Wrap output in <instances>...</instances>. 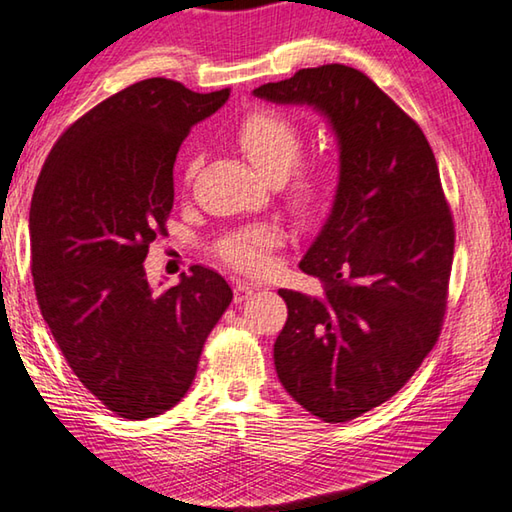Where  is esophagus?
Masks as SVG:
<instances>
[{
  "label": "esophagus",
  "mask_w": 512,
  "mask_h": 512,
  "mask_svg": "<svg viewBox=\"0 0 512 512\" xmlns=\"http://www.w3.org/2000/svg\"><path fill=\"white\" fill-rule=\"evenodd\" d=\"M256 290L254 283H247V281H238L236 288H233V297H236V301H245L251 292Z\"/></svg>",
  "instance_id": "obj_1"
}]
</instances>
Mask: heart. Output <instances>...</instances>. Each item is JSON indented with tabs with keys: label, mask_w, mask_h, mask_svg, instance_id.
<instances>
[{
	"label": "heart",
	"mask_w": 512,
	"mask_h": 512,
	"mask_svg": "<svg viewBox=\"0 0 512 512\" xmlns=\"http://www.w3.org/2000/svg\"><path fill=\"white\" fill-rule=\"evenodd\" d=\"M233 142L249 158V163L270 181L286 179L287 172L299 161L304 149V133L288 115L261 108L249 113L233 129ZM199 156L188 154L183 163V183H190L197 174ZM292 170V169H291ZM293 171V170H292ZM333 190V172L320 161L299 165L288 178V199L301 215L317 213L329 201ZM281 233L272 224H258L226 236L217 251L226 263L249 274L270 270V251L279 245Z\"/></svg>",
	"instance_id": "obj_1"
}]
</instances>
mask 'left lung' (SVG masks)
I'll return each instance as SVG.
<instances>
[{"instance_id":"left-lung-1","label":"left lung","mask_w":512,"mask_h":512,"mask_svg":"<svg viewBox=\"0 0 512 512\" xmlns=\"http://www.w3.org/2000/svg\"><path fill=\"white\" fill-rule=\"evenodd\" d=\"M311 106L338 142V186L299 270L322 295L279 290L288 320L274 367L324 422H349L404 388L440 335L454 222L429 140L354 67H306L254 90Z\"/></svg>"}]
</instances>
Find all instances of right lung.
I'll list each match as a JSON object with an SVG mask.
<instances>
[{
  "instance_id": "obj_1",
  "label": "right lung",
  "mask_w": 512,
  "mask_h": 512,
  "mask_svg": "<svg viewBox=\"0 0 512 512\" xmlns=\"http://www.w3.org/2000/svg\"><path fill=\"white\" fill-rule=\"evenodd\" d=\"M229 99L145 79L104 99L49 152L31 199V274L40 313L79 381L115 415L177 406L233 292L195 265L156 292L145 258L174 204L188 131Z\"/></svg>"
}]
</instances>
